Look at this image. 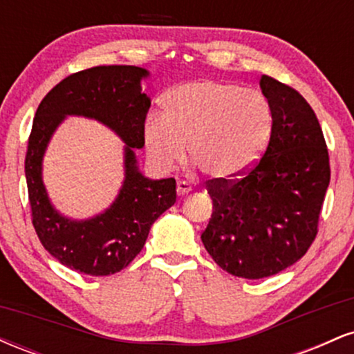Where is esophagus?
<instances>
[{
	"mask_svg": "<svg viewBox=\"0 0 354 354\" xmlns=\"http://www.w3.org/2000/svg\"><path fill=\"white\" fill-rule=\"evenodd\" d=\"M176 191H178V196H185V194L191 193L189 183H186V181H178Z\"/></svg>",
	"mask_w": 354,
	"mask_h": 354,
	"instance_id": "34e87169",
	"label": "esophagus"
}]
</instances>
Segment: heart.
I'll use <instances>...</instances> for the list:
<instances>
[{
	"label": "heart",
	"mask_w": 354,
	"mask_h": 354,
	"mask_svg": "<svg viewBox=\"0 0 354 354\" xmlns=\"http://www.w3.org/2000/svg\"><path fill=\"white\" fill-rule=\"evenodd\" d=\"M273 133V109L263 93L239 84L196 80L163 100V116L149 115L145 148L160 171L183 161L186 146L209 178L236 180L265 153Z\"/></svg>",
	"instance_id": "b5f03b06"
}]
</instances>
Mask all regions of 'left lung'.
I'll use <instances>...</instances> for the list:
<instances>
[{
  "mask_svg": "<svg viewBox=\"0 0 354 354\" xmlns=\"http://www.w3.org/2000/svg\"><path fill=\"white\" fill-rule=\"evenodd\" d=\"M273 109L261 160L236 180L206 181L213 214L201 241L214 263L246 279L295 265L318 234L330 156L318 118L296 89L259 78Z\"/></svg>",
  "mask_w": 354,
  "mask_h": 354,
  "instance_id": "8db88e82",
  "label": "left lung"
}]
</instances>
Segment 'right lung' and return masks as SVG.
<instances>
[{
  "label": "right lung",
  "mask_w": 354,
  "mask_h": 354,
  "mask_svg": "<svg viewBox=\"0 0 354 354\" xmlns=\"http://www.w3.org/2000/svg\"><path fill=\"white\" fill-rule=\"evenodd\" d=\"M148 71L128 64L95 66L59 81L39 103L28 140L24 173L31 221L39 241L61 265L89 276L115 274L143 250L149 228L176 203V181L149 180L140 173L133 148H143V128L151 101L141 93ZM68 114L98 119L127 143L125 181L115 203L98 217L75 222L47 200L41 178L42 154Z\"/></svg>",
  "instance_id": "obj_1"
}]
</instances>
